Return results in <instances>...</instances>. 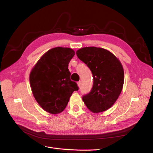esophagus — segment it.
Instances as JSON below:
<instances>
[{"instance_id": "1", "label": "esophagus", "mask_w": 153, "mask_h": 153, "mask_svg": "<svg viewBox=\"0 0 153 153\" xmlns=\"http://www.w3.org/2000/svg\"><path fill=\"white\" fill-rule=\"evenodd\" d=\"M81 84H82V82H81V81H78V82H77L78 86L79 87H81Z\"/></svg>"}]
</instances>
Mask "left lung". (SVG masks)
<instances>
[{
    "label": "left lung",
    "instance_id": "1",
    "mask_svg": "<svg viewBox=\"0 0 153 153\" xmlns=\"http://www.w3.org/2000/svg\"><path fill=\"white\" fill-rule=\"evenodd\" d=\"M80 61L89 67L93 85L82 100L89 110L100 113L110 108L117 100L124 84V70L119 59L109 51L94 47L76 51Z\"/></svg>",
    "mask_w": 153,
    "mask_h": 153
}]
</instances>
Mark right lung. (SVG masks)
Wrapping results in <instances>:
<instances>
[{
	"label": "right lung",
	"instance_id": "obj_1",
	"mask_svg": "<svg viewBox=\"0 0 153 153\" xmlns=\"http://www.w3.org/2000/svg\"><path fill=\"white\" fill-rule=\"evenodd\" d=\"M75 55L71 48L56 47L46 52L30 74V84L36 100L47 112L57 114L66 107L76 83L70 79L68 64Z\"/></svg>",
	"mask_w": 153,
	"mask_h": 153
}]
</instances>
